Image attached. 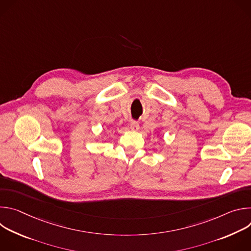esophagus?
I'll return each mask as SVG.
<instances>
[{
	"label": "esophagus",
	"mask_w": 251,
	"mask_h": 251,
	"mask_svg": "<svg viewBox=\"0 0 251 251\" xmlns=\"http://www.w3.org/2000/svg\"><path fill=\"white\" fill-rule=\"evenodd\" d=\"M130 128L133 131H137L139 129V122L136 120H132L130 123Z\"/></svg>",
	"instance_id": "esophagus-1"
}]
</instances>
